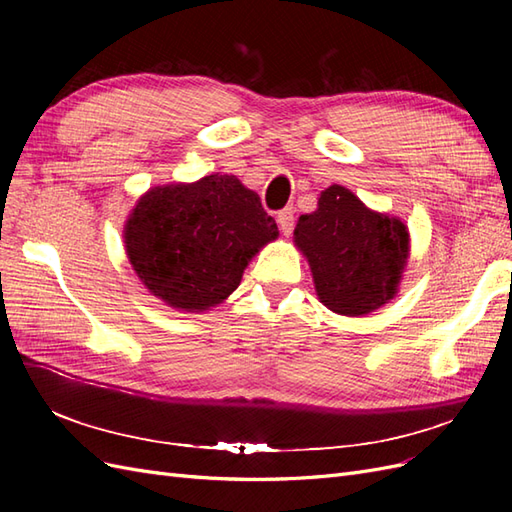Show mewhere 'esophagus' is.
<instances>
[{
  "instance_id": "34e87169",
  "label": "esophagus",
  "mask_w": 512,
  "mask_h": 512,
  "mask_svg": "<svg viewBox=\"0 0 512 512\" xmlns=\"http://www.w3.org/2000/svg\"><path fill=\"white\" fill-rule=\"evenodd\" d=\"M277 224H280V230L282 235H290L292 228H294V209L292 207H286L282 209L280 213H277Z\"/></svg>"
}]
</instances>
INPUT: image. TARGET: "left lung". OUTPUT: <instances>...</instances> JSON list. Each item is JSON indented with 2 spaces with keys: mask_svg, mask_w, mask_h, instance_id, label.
Returning <instances> with one entry per match:
<instances>
[{
  "mask_svg": "<svg viewBox=\"0 0 512 512\" xmlns=\"http://www.w3.org/2000/svg\"><path fill=\"white\" fill-rule=\"evenodd\" d=\"M318 299L342 316H365L389 303L410 254L404 222L367 209L344 185H331L318 209L294 228Z\"/></svg>",
  "mask_w": 512,
  "mask_h": 512,
  "instance_id": "1",
  "label": "left lung"
}]
</instances>
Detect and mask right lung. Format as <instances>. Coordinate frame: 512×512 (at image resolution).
I'll use <instances>...</instances> for the list:
<instances>
[{"instance_id":"add662e5","label":"right lung","mask_w":512,"mask_h":512,"mask_svg":"<svg viewBox=\"0 0 512 512\" xmlns=\"http://www.w3.org/2000/svg\"><path fill=\"white\" fill-rule=\"evenodd\" d=\"M260 196L235 175L158 185L128 215L123 239L153 297L183 312H205L239 284L258 252L277 239Z\"/></svg>"}]
</instances>
